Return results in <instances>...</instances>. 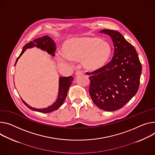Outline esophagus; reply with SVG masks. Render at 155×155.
I'll list each match as a JSON object with an SVG mask.
<instances>
[{
	"instance_id": "34e87169",
	"label": "esophagus",
	"mask_w": 155,
	"mask_h": 155,
	"mask_svg": "<svg viewBox=\"0 0 155 155\" xmlns=\"http://www.w3.org/2000/svg\"><path fill=\"white\" fill-rule=\"evenodd\" d=\"M83 74V72L81 71V70H78V71H77L76 73H75V75L76 76H78V75H81Z\"/></svg>"
}]
</instances>
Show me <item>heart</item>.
I'll return each mask as SVG.
<instances>
[{
    "mask_svg": "<svg viewBox=\"0 0 155 155\" xmlns=\"http://www.w3.org/2000/svg\"><path fill=\"white\" fill-rule=\"evenodd\" d=\"M62 49L67 58L81 61L83 67L91 72L104 67L112 54V47L108 41L94 36L69 39L64 43ZM58 59L61 62L67 61L64 55H59Z\"/></svg>",
    "mask_w": 155,
    "mask_h": 155,
    "instance_id": "heart-1",
    "label": "heart"
}]
</instances>
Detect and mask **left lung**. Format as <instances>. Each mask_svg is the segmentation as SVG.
<instances>
[{"label": "left lung", "mask_w": 155, "mask_h": 155, "mask_svg": "<svg viewBox=\"0 0 155 155\" xmlns=\"http://www.w3.org/2000/svg\"><path fill=\"white\" fill-rule=\"evenodd\" d=\"M114 46L112 61L100 70L89 73V93L93 103L106 111L118 110L138 91L142 65L135 48L118 31L103 30Z\"/></svg>", "instance_id": "obj_1"}]
</instances>
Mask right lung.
<instances>
[{
	"instance_id": "right-lung-1",
	"label": "right lung",
	"mask_w": 155,
	"mask_h": 155,
	"mask_svg": "<svg viewBox=\"0 0 155 155\" xmlns=\"http://www.w3.org/2000/svg\"><path fill=\"white\" fill-rule=\"evenodd\" d=\"M37 47L38 48H40L42 50H44L47 51L49 54H51L52 55L54 56V53L56 50V47H55V44L54 43V41L52 40L51 38H49L48 36H44L43 37L39 38L36 39H35L33 41L30 42V43L26 44L23 48V50L18 56V58H17L15 64H17V62L18 61V59L20 56L23 54V53L26 51V49L28 48H31L33 47ZM74 78L70 76L68 77H61L59 78V95H58V98L57 101L55 103H54L52 106L45 108V109H36L30 107V106L28 105L22 99L23 103L27 106L30 109H31L33 110L38 111L42 112V113H49V112H51L56 109H58L64 103V100H65L67 92L68 90V88L70 86V85L72 84V82L73 81Z\"/></svg>"
}]
</instances>
